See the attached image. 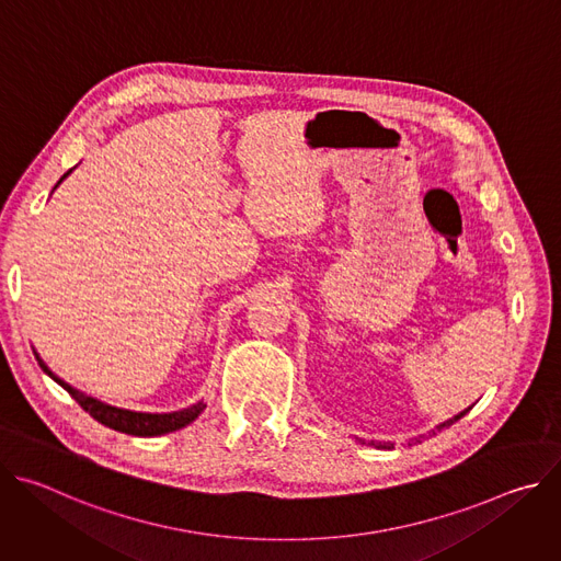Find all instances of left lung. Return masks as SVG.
Segmentation results:
<instances>
[{"label":"left lung","mask_w":561,"mask_h":561,"mask_svg":"<svg viewBox=\"0 0 561 561\" xmlns=\"http://www.w3.org/2000/svg\"><path fill=\"white\" fill-rule=\"evenodd\" d=\"M466 411H468V409H466ZM466 411H461V413H459V415H455V417H453V420H446V422H444V424H439V426H437V431H442V428H448V426H453V424H455V422H457V420H461V417H463V415H466ZM433 433H435V431H433ZM362 444H366V442H362ZM370 446H375V448H390V446H392V444H390V446H388V444H375V442H370Z\"/></svg>","instance_id":"8db88e82"}]
</instances>
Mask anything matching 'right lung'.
Masks as SVG:
<instances>
[{
	"instance_id": "1",
	"label": "right lung",
	"mask_w": 561,
	"mask_h": 561,
	"mask_svg": "<svg viewBox=\"0 0 561 561\" xmlns=\"http://www.w3.org/2000/svg\"><path fill=\"white\" fill-rule=\"evenodd\" d=\"M70 171H72V169H70ZM70 171L64 173V178L57 182V186L70 175ZM57 186H55V188H57ZM33 353H35V359H37V364L42 366V370H44L50 379H55L64 390H68V394H70V397L75 399V402H77L79 407H82L93 420H98L100 424H104V426H108V428H113V431L126 433V435H135V437H157V435H164V433H173V431H180V428L188 426L191 422H195V420L202 415V411L206 409L204 402H197V404H193V407H188V409H184V411H175V413H135V411L117 409V407H111V404L100 402V399H95V397H91V394H87V392H82V390L72 388L70 383H66L64 379H59V377L44 364V359L37 355V351H33Z\"/></svg>"
}]
</instances>
